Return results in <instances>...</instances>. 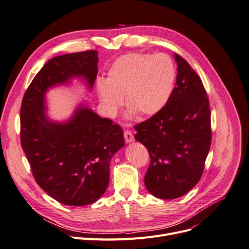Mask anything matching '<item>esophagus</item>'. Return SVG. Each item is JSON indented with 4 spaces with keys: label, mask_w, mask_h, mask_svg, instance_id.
<instances>
[{
    "label": "esophagus",
    "mask_w": 249,
    "mask_h": 249,
    "mask_svg": "<svg viewBox=\"0 0 249 249\" xmlns=\"http://www.w3.org/2000/svg\"><path fill=\"white\" fill-rule=\"evenodd\" d=\"M124 140L126 142H132L134 140V135L132 134V132L127 131V130H125L124 132Z\"/></svg>",
    "instance_id": "esophagus-1"
}]
</instances>
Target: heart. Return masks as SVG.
<instances>
[{
  "instance_id": "obj_1",
  "label": "heart",
  "mask_w": 249,
  "mask_h": 249,
  "mask_svg": "<svg viewBox=\"0 0 249 249\" xmlns=\"http://www.w3.org/2000/svg\"><path fill=\"white\" fill-rule=\"evenodd\" d=\"M175 81L176 67L169 56L132 53L115 60L107 81L97 82V92L110 114L122 106L125 95V105L131 112L150 116L167 104Z\"/></svg>"
}]
</instances>
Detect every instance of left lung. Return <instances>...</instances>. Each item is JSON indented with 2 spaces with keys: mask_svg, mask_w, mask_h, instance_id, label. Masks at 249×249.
I'll list each match as a JSON object with an SVG mask.
<instances>
[{
  "mask_svg": "<svg viewBox=\"0 0 249 249\" xmlns=\"http://www.w3.org/2000/svg\"><path fill=\"white\" fill-rule=\"evenodd\" d=\"M178 63L177 86L164 108L135 125V139L149 154L144 184L162 199L183 196L196 185L205 169L212 140L207 91L198 74L184 58Z\"/></svg>",
  "mask_w": 249,
  "mask_h": 249,
  "instance_id": "left-lung-1",
  "label": "left lung"
}]
</instances>
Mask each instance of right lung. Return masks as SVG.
Here are the masks:
<instances>
[{"label":"right lung","mask_w":249,"mask_h":249,"mask_svg":"<svg viewBox=\"0 0 249 249\" xmlns=\"http://www.w3.org/2000/svg\"><path fill=\"white\" fill-rule=\"evenodd\" d=\"M94 50L57 56L37 72L22 97L20 144L32 175L44 192L67 206H86L106 191L113 155L124 145L123 129L80 107L64 124L44 115L48 88L83 77L92 88L97 74Z\"/></svg>","instance_id":"1"}]
</instances>
